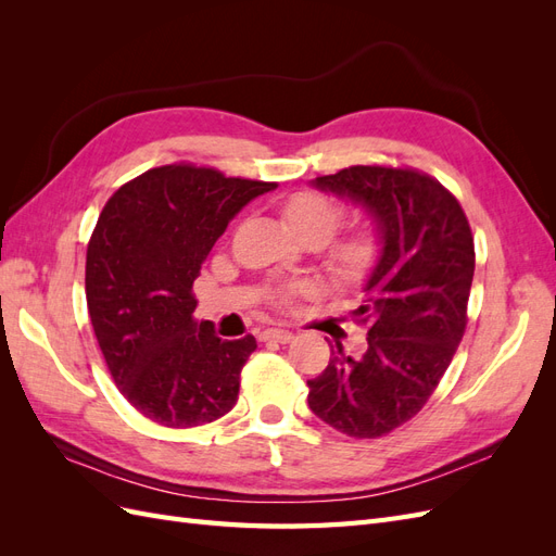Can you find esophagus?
I'll return each instance as SVG.
<instances>
[{"instance_id":"esophagus-1","label":"esophagus","mask_w":556,"mask_h":556,"mask_svg":"<svg viewBox=\"0 0 556 556\" xmlns=\"http://www.w3.org/2000/svg\"><path fill=\"white\" fill-rule=\"evenodd\" d=\"M262 339L264 341H276V343H290L294 339V333L288 329H266L262 331Z\"/></svg>"}]
</instances>
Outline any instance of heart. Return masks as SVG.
Here are the masks:
<instances>
[{
	"label": "heart",
	"instance_id": "b5f03b06",
	"mask_svg": "<svg viewBox=\"0 0 556 556\" xmlns=\"http://www.w3.org/2000/svg\"><path fill=\"white\" fill-rule=\"evenodd\" d=\"M285 217H288V223L299 239H315L319 243H325L333 237L336 229L341 227L343 208L336 204L333 199L319 192H299L288 201V204H285ZM376 255H378L376 233L368 229L350 233L348 239L333 243L329 250L331 264L339 268L341 274L352 278L366 274L368 268H371ZM308 290L311 285L296 282V285H290V288L280 290L278 299L282 304H288L294 294L308 292Z\"/></svg>",
	"mask_w": 556,
	"mask_h": 556
}]
</instances>
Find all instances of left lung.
Returning <instances> with one entry per match:
<instances>
[{
	"mask_svg": "<svg viewBox=\"0 0 556 556\" xmlns=\"http://www.w3.org/2000/svg\"><path fill=\"white\" fill-rule=\"evenodd\" d=\"M311 185L366 213L378 257L352 311L368 323V348L355 359L331 345L329 366L308 380V406L336 431L378 439L419 413L462 341L473 233L459 201L413 169L350 166Z\"/></svg>",
	"mask_w": 556,
	"mask_h": 556,
	"instance_id": "8db88e82",
	"label": "left lung"
}]
</instances>
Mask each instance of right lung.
<instances>
[{"label":"right lung","instance_id":"add662e5","mask_svg":"<svg viewBox=\"0 0 556 556\" xmlns=\"http://www.w3.org/2000/svg\"><path fill=\"white\" fill-rule=\"evenodd\" d=\"M276 182L172 164L117 190L88 245L86 296L121 394L157 425L188 429L237 406L255 336L225 341L197 319L192 282L227 225Z\"/></svg>","mask_w":556,"mask_h":556}]
</instances>
